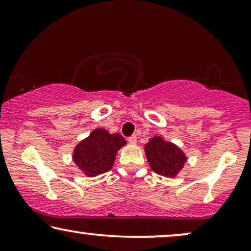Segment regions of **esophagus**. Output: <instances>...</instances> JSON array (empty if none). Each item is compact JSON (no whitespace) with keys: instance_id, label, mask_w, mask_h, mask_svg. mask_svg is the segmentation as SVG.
<instances>
[{"instance_id":"obj_1","label":"esophagus","mask_w":251,"mask_h":251,"mask_svg":"<svg viewBox=\"0 0 251 251\" xmlns=\"http://www.w3.org/2000/svg\"><path fill=\"white\" fill-rule=\"evenodd\" d=\"M128 142H129L130 144H136V143H137V137H136V135H132V136L128 137Z\"/></svg>"}]
</instances>
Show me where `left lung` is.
I'll use <instances>...</instances> for the list:
<instances>
[{
    "instance_id": "8db88e82",
    "label": "left lung",
    "mask_w": 251,
    "mask_h": 251,
    "mask_svg": "<svg viewBox=\"0 0 251 251\" xmlns=\"http://www.w3.org/2000/svg\"><path fill=\"white\" fill-rule=\"evenodd\" d=\"M145 152L152 170L161 176L175 177L186 161L176 145L164 142L161 137H153L145 145Z\"/></svg>"
}]
</instances>
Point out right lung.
<instances>
[{
  "label": "right lung",
  "instance_id": "right-lung-1",
  "mask_svg": "<svg viewBox=\"0 0 251 251\" xmlns=\"http://www.w3.org/2000/svg\"><path fill=\"white\" fill-rule=\"evenodd\" d=\"M126 144L120 133L96 129L75 147L73 160L85 175L95 177L112 169L116 152Z\"/></svg>",
  "mask_w": 251,
  "mask_h": 251
}]
</instances>
